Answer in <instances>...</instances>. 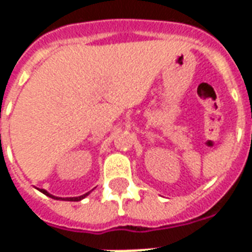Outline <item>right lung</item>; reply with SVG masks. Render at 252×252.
<instances>
[{"instance_id":"right-lung-1","label":"right lung","mask_w":252,"mask_h":252,"mask_svg":"<svg viewBox=\"0 0 252 252\" xmlns=\"http://www.w3.org/2000/svg\"><path fill=\"white\" fill-rule=\"evenodd\" d=\"M40 191L43 193V194H46V195H48V197L54 198V200H64V201H81V200H83V198H85L86 195H89L90 193H92V191H88V193H85V194L79 195V197H67V198H62V197H55V195L50 194V193H48V191H47V190H44V189H41Z\"/></svg>"}]
</instances>
